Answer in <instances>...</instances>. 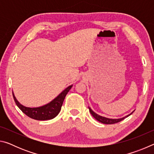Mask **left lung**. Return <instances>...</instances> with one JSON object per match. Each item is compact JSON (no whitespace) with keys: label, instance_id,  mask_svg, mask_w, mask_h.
<instances>
[{"label":"left lung","instance_id":"1","mask_svg":"<svg viewBox=\"0 0 154 154\" xmlns=\"http://www.w3.org/2000/svg\"><path fill=\"white\" fill-rule=\"evenodd\" d=\"M88 108H89V110H90V113L92 114V116L96 119V120L101 122V123L105 124H113L118 123V122H121L122 120H123V119H124L125 118H127V117H128L132 113H133V112H132V113H130V114L128 115V116L124 117V118H119V119H110V118H105V117L99 116V115L96 114L95 112H94L92 110V109H91V108H90V107H88Z\"/></svg>","mask_w":154,"mask_h":154}]
</instances>
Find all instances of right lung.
Returning <instances> with one entry per match:
<instances>
[{
    "label": "right lung",
    "instance_id": "add662e5",
    "mask_svg": "<svg viewBox=\"0 0 154 154\" xmlns=\"http://www.w3.org/2000/svg\"><path fill=\"white\" fill-rule=\"evenodd\" d=\"M72 86V85L66 88L50 103L44 106H39V107H26V106L21 105L18 102L16 98L15 97L14 92H13V96H14L15 103L17 106L23 113L26 115L29 118L36 119V120H48V119H53L58 116L61 110V107L62 104H63L64 98L66 97L67 93L71 90Z\"/></svg>",
    "mask_w": 154,
    "mask_h": 154
}]
</instances>
